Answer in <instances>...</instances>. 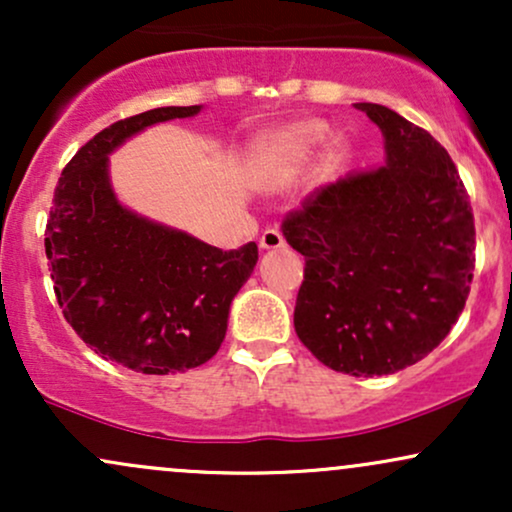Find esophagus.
I'll use <instances>...</instances> for the list:
<instances>
[{
    "mask_svg": "<svg viewBox=\"0 0 512 512\" xmlns=\"http://www.w3.org/2000/svg\"><path fill=\"white\" fill-rule=\"evenodd\" d=\"M284 245H286V240L279 231H276V228H267V231L262 233V238H260L262 250H279V248H284Z\"/></svg>",
    "mask_w": 512,
    "mask_h": 512,
    "instance_id": "1",
    "label": "esophagus"
}]
</instances>
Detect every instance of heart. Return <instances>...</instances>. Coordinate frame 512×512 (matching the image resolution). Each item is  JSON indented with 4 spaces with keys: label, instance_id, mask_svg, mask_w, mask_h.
Segmentation results:
<instances>
[{
    "label": "heart",
    "instance_id": "heart-1",
    "mask_svg": "<svg viewBox=\"0 0 512 512\" xmlns=\"http://www.w3.org/2000/svg\"><path fill=\"white\" fill-rule=\"evenodd\" d=\"M330 139V127L320 120H303L279 129L262 146V173L272 180H284L317 154Z\"/></svg>",
    "mask_w": 512,
    "mask_h": 512
}]
</instances>
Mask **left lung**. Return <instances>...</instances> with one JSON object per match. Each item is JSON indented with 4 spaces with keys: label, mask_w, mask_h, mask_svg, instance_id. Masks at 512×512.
I'll return each instance as SVG.
<instances>
[{
    "label": "left lung",
    "mask_w": 512,
    "mask_h": 512,
    "mask_svg": "<svg viewBox=\"0 0 512 512\" xmlns=\"http://www.w3.org/2000/svg\"><path fill=\"white\" fill-rule=\"evenodd\" d=\"M385 163L320 187L281 233L305 257L293 310L317 361L356 378L414 366L448 337L469 296L474 216L448 151L378 103Z\"/></svg>",
    "instance_id": "left-lung-1"
}]
</instances>
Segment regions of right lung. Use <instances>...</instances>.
Listing matches in <instances>:
<instances>
[{
    "label": "right lung",
    "mask_w": 512,
    "mask_h": 512,
    "mask_svg": "<svg viewBox=\"0 0 512 512\" xmlns=\"http://www.w3.org/2000/svg\"><path fill=\"white\" fill-rule=\"evenodd\" d=\"M199 110L154 108L98 132L62 170L45 231L52 284L69 325L105 361L146 375L207 363L257 264L255 243L223 252L127 209L113 190L115 149L146 127Z\"/></svg>",
    "instance_id": "add662e5"
}]
</instances>
